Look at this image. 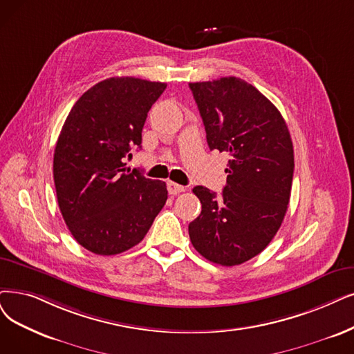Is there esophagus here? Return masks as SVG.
I'll return each mask as SVG.
<instances>
[{"mask_svg":"<svg viewBox=\"0 0 354 354\" xmlns=\"http://www.w3.org/2000/svg\"><path fill=\"white\" fill-rule=\"evenodd\" d=\"M167 189H168L169 194H178V193L186 190L185 186H180V185H177V183H174V181H168L167 183Z\"/></svg>","mask_w":354,"mask_h":354,"instance_id":"obj_1","label":"esophagus"}]
</instances>
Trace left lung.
<instances>
[{
	"mask_svg": "<svg viewBox=\"0 0 354 354\" xmlns=\"http://www.w3.org/2000/svg\"><path fill=\"white\" fill-rule=\"evenodd\" d=\"M189 87L209 148L230 155L221 197L193 189L202 212L189 225L190 241L212 263L243 264L270 244L286 215L295 167L290 133L276 106L241 78Z\"/></svg>",
	"mask_w": 354,
	"mask_h": 354,
	"instance_id": "obj_1",
	"label": "left lung"
}]
</instances>
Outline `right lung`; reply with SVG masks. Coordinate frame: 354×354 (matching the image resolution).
Masks as SVG:
<instances>
[{"label": "right lung", "instance_id": "add662e5", "mask_svg": "<svg viewBox=\"0 0 354 354\" xmlns=\"http://www.w3.org/2000/svg\"><path fill=\"white\" fill-rule=\"evenodd\" d=\"M165 87L133 77L107 78L78 98L62 126L53 153L58 205L77 243L98 256L139 244L167 202L164 181L126 167Z\"/></svg>", "mask_w": 354, "mask_h": 354}]
</instances>
